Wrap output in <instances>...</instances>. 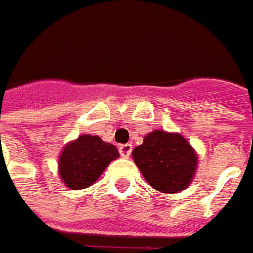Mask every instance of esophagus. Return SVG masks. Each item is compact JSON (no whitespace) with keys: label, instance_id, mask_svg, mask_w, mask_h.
<instances>
[{"label":"esophagus","instance_id":"34e87169","mask_svg":"<svg viewBox=\"0 0 253 253\" xmlns=\"http://www.w3.org/2000/svg\"><path fill=\"white\" fill-rule=\"evenodd\" d=\"M130 152H132V144H121L120 146V154L125 157V158H128L130 155Z\"/></svg>","mask_w":253,"mask_h":253}]
</instances>
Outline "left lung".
Segmentation results:
<instances>
[{"instance_id": "8db88e82", "label": "left lung", "mask_w": 253, "mask_h": 253, "mask_svg": "<svg viewBox=\"0 0 253 253\" xmlns=\"http://www.w3.org/2000/svg\"><path fill=\"white\" fill-rule=\"evenodd\" d=\"M132 158L146 181L162 193L184 191L198 169V154L180 133L152 130L143 144L132 151Z\"/></svg>"}]
</instances>
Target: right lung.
<instances>
[{"mask_svg":"<svg viewBox=\"0 0 253 253\" xmlns=\"http://www.w3.org/2000/svg\"><path fill=\"white\" fill-rule=\"evenodd\" d=\"M120 152L99 136L84 133L69 141L58 157V175L65 187L73 191L91 187Z\"/></svg>","mask_w":253,"mask_h":253,"instance_id":"obj_1","label":"right lung"}]
</instances>
